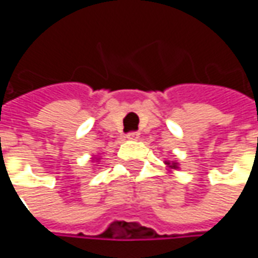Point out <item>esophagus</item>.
Wrapping results in <instances>:
<instances>
[{
    "label": "esophagus",
    "mask_w": 258,
    "mask_h": 258,
    "mask_svg": "<svg viewBox=\"0 0 258 258\" xmlns=\"http://www.w3.org/2000/svg\"><path fill=\"white\" fill-rule=\"evenodd\" d=\"M139 132H136V131H135V132H129V134L126 135V138H127V139H134V141H136V139H139Z\"/></svg>",
    "instance_id": "obj_1"
}]
</instances>
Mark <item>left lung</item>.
<instances>
[{"mask_svg":"<svg viewBox=\"0 0 258 258\" xmlns=\"http://www.w3.org/2000/svg\"><path fill=\"white\" fill-rule=\"evenodd\" d=\"M166 165H168L169 168H172V169H176V168H178V165L175 164V162H172V164H169V162H166Z\"/></svg>","mask_w":258,"mask_h":258,"instance_id":"obj_1","label":"left lung"}]
</instances>
